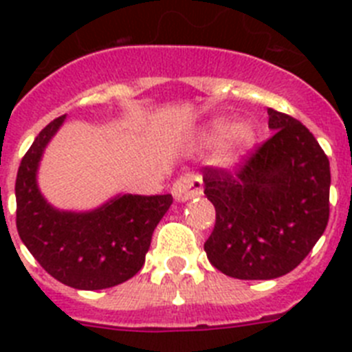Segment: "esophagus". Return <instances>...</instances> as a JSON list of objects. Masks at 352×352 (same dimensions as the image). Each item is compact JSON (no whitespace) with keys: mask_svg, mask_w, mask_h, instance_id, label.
<instances>
[{"mask_svg":"<svg viewBox=\"0 0 352 352\" xmlns=\"http://www.w3.org/2000/svg\"><path fill=\"white\" fill-rule=\"evenodd\" d=\"M170 192L178 203H185L188 199H194L203 194V179L195 174H186V176H182L174 182Z\"/></svg>","mask_w":352,"mask_h":352,"instance_id":"34e87169","label":"esophagus"}]
</instances>
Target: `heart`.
Masks as SVG:
<instances>
[{
    "instance_id": "heart-1",
    "label": "heart",
    "mask_w": 352,
    "mask_h": 352,
    "mask_svg": "<svg viewBox=\"0 0 352 352\" xmlns=\"http://www.w3.org/2000/svg\"><path fill=\"white\" fill-rule=\"evenodd\" d=\"M257 144V129L248 120L234 121L229 116H214L194 133L197 149H214L213 164L222 170H236Z\"/></svg>"
}]
</instances>
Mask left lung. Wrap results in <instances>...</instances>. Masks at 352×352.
I'll return each mask as SVG.
<instances>
[{
  "instance_id": "1",
  "label": "left lung",
  "mask_w": 352,
  "mask_h": 352,
  "mask_svg": "<svg viewBox=\"0 0 352 352\" xmlns=\"http://www.w3.org/2000/svg\"><path fill=\"white\" fill-rule=\"evenodd\" d=\"M273 138L238 174L204 169L217 211L204 250L214 268L239 280L292 272L321 238L329 217V160L310 130L268 109Z\"/></svg>"
}]
</instances>
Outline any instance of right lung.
I'll list each match as a JSON object with an SVG mask.
<instances>
[{
  "label": "right lung",
  "mask_w": 352,
  "mask_h": 352,
  "mask_svg": "<svg viewBox=\"0 0 352 352\" xmlns=\"http://www.w3.org/2000/svg\"><path fill=\"white\" fill-rule=\"evenodd\" d=\"M65 120L51 121L19 166V236L40 266L61 284L80 291L114 287L142 268L155 227L173 204V195L116 194L86 211L52 206L40 190L38 169L43 151Z\"/></svg>",
  "instance_id": "add662e5"
}]
</instances>
